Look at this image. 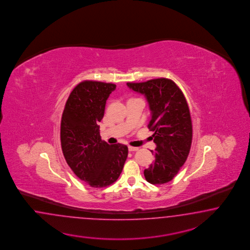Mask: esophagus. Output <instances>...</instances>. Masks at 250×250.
Masks as SVG:
<instances>
[{
  "mask_svg": "<svg viewBox=\"0 0 250 250\" xmlns=\"http://www.w3.org/2000/svg\"><path fill=\"white\" fill-rule=\"evenodd\" d=\"M128 150L131 152L137 151V150H138V147H134V146H129Z\"/></svg>",
  "mask_w": 250,
  "mask_h": 250,
  "instance_id": "esophagus-1",
  "label": "esophagus"
}]
</instances>
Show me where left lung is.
<instances>
[{
  "label": "left lung",
  "instance_id": "8db88e82",
  "mask_svg": "<svg viewBox=\"0 0 250 250\" xmlns=\"http://www.w3.org/2000/svg\"><path fill=\"white\" fill-rule=\"evenodd\" d=\"M131 90L145 95L151 111L148 128L157 147L155 161L144 170L151 184L170 182L188 158L192 140L189 106L173 81L159 78L145 83H127Z\"/></svg>",
  "mask_w": 250,
  "mask_h": 250
}]
</instances>
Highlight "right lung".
I'll return each instance as SVG.
<instances>
[{
	"instance_id": "right-lung-1",
	"label": "right lung",
	"mask_w": 250,
	"mask_h": 250,
	"mask_svg": "<svg viewBox=\"0 0 250 250\" xmlns=\"http://www.w3.org/2000/svg\"><path fill=\"white\" fill-rule=\"evenodd\" d=\"M116 85L93 81L78 84L62 114V152L76 176L93 188L113 184L121 174L128 155L125 145H109L100 136L106 100Z\"/></svg>"
}]
</instances>
